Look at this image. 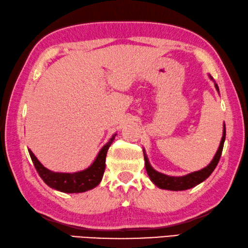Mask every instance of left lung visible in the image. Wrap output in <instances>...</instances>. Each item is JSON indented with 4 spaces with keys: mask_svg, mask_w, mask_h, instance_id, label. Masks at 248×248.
I'll use <instances>...</instances> for the list:
<instances>
[{
    "mask_svg": "<svg viewBox=\"0 0 248 248\" xmlns=\"http://www.w3.org/2000/svg\"><path fill=\"white\" fill-rule=\"evenodd\" d=\"M215 87H216V90L219 92V88H218L217 83H215ZM224 140H226V127H223V134H222L221 142H220L219 148H218L217 153H216L213 161H211V163L204 169H202L200 171H195V172H192L190 174L183 175V177H170V175H166L164 173H160V172H158V171L154 170L152 168L150 163H148L146 155L144 154L145 168H146L148 177L151 178L152 182L154 183L156 186L164 188V190L183 191V190H188V188L194 187L197 186V184H200L202 181H205V180L211 174V172L215 170V168L217 167L220 157H221Z\"/></svg>",
    "mask_w": 248,
    "mask_h": 248,
    "instance_id": "8db88e82",
    "label": "left lung"
}]
</instances>
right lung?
<instances>
[{
	"label": "right lung",
	"instance_id": "add662e5",
	"mask_svg": "<svg viewBox=\"0 0 248 248\" xmlns=\"http://www.w3.org/2000/svg\"><path fill=\"white\" fill-rule=\"evenodd\" d=\"M115 137L116 134L112 136L109 141L102 147L95 160L93 161V164L89 168L74 173L54 172V171L48 170L40 163L32 152L30 150H28V152L39 175L49 187L64 193H82L92 190V188L100 184L105 171L107 151H108Z\"/></svg>",
	"mask_w": 248,
	"mask_h": 248
}]
</instances>
